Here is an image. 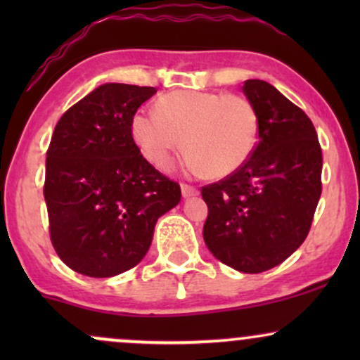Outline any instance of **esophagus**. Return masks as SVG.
<instances>
[{
	"label": "esophagus",
	"mask_w": 360,
	"mask_h": 360,
	"mask_svg": "<svg viewBox=\"0 0 360 360\" xmlns=\"http://www.w3.org/2000/svg\"><path fill=\"white\" fill-rule=\"evenodd\" d=\"M181 191H183V196L184 198H191V196H196L198 193V188L196 186H191V184H181Z\"/></svg>",
	"instance_id": "34e87169"
}]
</instances>
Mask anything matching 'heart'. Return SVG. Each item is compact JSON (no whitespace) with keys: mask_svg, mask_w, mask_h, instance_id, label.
Segmentation results:
<instances>
[{"mask_svg":"<svg viewBox=\"0 0 360 360\" xmlns=\"http://www.w3.org/2000/svg\"><path fill=\"white\" fill-rule=\"evenodd\" d=\"M131 137L148 162L167 169L181 148L193 171L225 177L249 160L257 143L259 118L250 101L213 91H172L155 113L137 111Z\"/></svg>","mask_w":360,"mask_h":360,"instance_id":"obj_1","label":"heart"}]
</instances>
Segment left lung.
I'll return each mask as SVG.
<instances>
[{
  "label": "left lung",
  "instance_id": "obj_1",
  "mask_svg": "<svg viewBox=\"0 0 360 360\" xmlns=\"http://www.w3.org/2000/svg\"><path fill=\"white\" fill-rule=\"evenodd\" d=\"M259 142L243 166L201 188L206 247L220 262L257 274L286 260L311 229L321 194V147L311 120L269 82L243 84Z\"/></svg>",
  "mask_w": 360,
  "mask_h": 360
}]
</instances>
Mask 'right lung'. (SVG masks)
Segmentation results:
<instances>
[{"instance_id":"obj_1","label":"right lung","mask_w":360,"mask_h":360,"mask_svg":"<svg viewBox=\"0 0 360 360\" xmlns=\"http://www.w3.org/2000/svg\"><path fill=\"white\" fill-rule=\"evenodd\" d=\"M157 89L108 82L62 115L47 148L44 196L57 255L89 278L135 267L181 188L140 154L130 123Z\"/></svg>"}]
</instances>
